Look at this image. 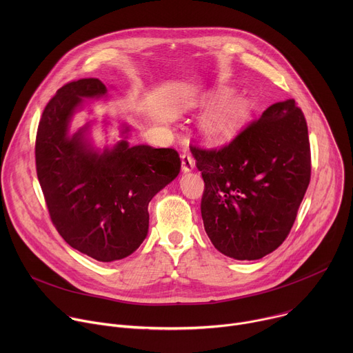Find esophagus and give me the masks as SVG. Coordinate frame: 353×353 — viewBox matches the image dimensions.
Here are the masks:
<instances>
[{
  "label": "esophagus",
  "mask_w": 353,
  "mask_h": 353,
  "mask_svg": "<svg viewBox=\"0 0 353 353\" xmlns=\"http://www.w3.org/2000/svg\"><path fill=\"white\" fill-rule=\"evenodd\" d=\"M194 168H195L194 159H192L188 154H183V155H181V169H183V172H184V173H188V172H191Z\"/></svg>",
  "instance_id": "obj_1"
}]
</instances>
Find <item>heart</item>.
I'll return each instance as SVG.
<instances>
[{"instance_id": "obj_1", "label": "heart", "mask_w": 353, "mask_h": 353, "mask_svg": "<svg viewBox=\"0 0 353 353\" xmlns=\"http://www.w3.org/2000/svg\"><path fill=\"white\" fill-rule=\"evenodd\" d=\"M244 109L237 102H223L211 110L201 123V132L211 143L230 139L241 125Z\"/></svg>"}]
</instances>
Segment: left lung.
<instances>
[{
	"instance_id": "1",
	"label": "left lung",
	"mask_w": 353,
	"mask_h": 353,
	"mask_svg": "<svg viewBox=\"0 0 353 353\" xmlns=\"http://www.w3.org/2000/svg\"><path fill=\"white\" fill-rule=\"evenodd\" d=\"M190 149L205 183L201 215L215 248L241 261L272 253L310 183L307 124L294 100L270 106L221 149Z\"/></svg>"
}]
</instances>
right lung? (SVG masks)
<instances>
[{"instance_id": "1", "label": "right lung", "mask_w": 353, "mask_h": 353, "mask_svg": "<svg viewBox=\"0 0 353 353\" xmlns=\"http://www.w3.org/2000/svg\"><path fill=\"white\" fill-rule=\"evenodd\" d=\"M108 97L106 85L85 78L60 88L47 103L36 135V170L56 229L75 250L102 263L128 257L148 234V204L180 173L172 148L131 146L121 139L97 149L90 123L70 132L83 99Z\"/></svg>"}]
</instances>
